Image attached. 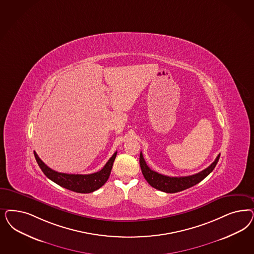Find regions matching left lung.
Wrapping results in <instances>:
<instances>
[{
  "label": "left lung",
  "mask_w": 254,
  "mask_h": 254,
  "mask_svg": "<svg viewBox=\"0 0 254 254\" xmlns=\"http://www.w3.org/2000/svg\"><path fill=\"white\" fill-rule=\"evenodd\" d=\"M220 155L221 154L217 156L216 160L213 162L212 164H210L207 168L204 169L203 171L191 176H187V177H168L151 170L146 164L142 152H140V167L144 178L146 179L147 183L150 186L164 192L174 193V192H179L186 189L190 188L204 180L205 177H207L210 173L212 172L216 164H218Z\"/></svg>",
  "instance_id": "left-lung-1"
}]
</instances>
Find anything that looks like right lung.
<instances>
[{
	"instance_id": "1",
	"label": "right lung",
	"mask_w": 254,
	"mask_h": 254,
	"mask_svg": "<svg viewBox=\"0 0 254 254\" xmlns=\"http://www.w3.org/2000/svg\"><path fill=\"white\" fill-rule=\"evenodd\" d=\"M36 162L41 168L43 173L61 187L73 190L79 193H90L99 188H101L107 182L112 166L114 164L115 158L117 156V151L112 157L108 160L106 165L98 172L89 174V175H75V174H65L52 170L47 164L42 161L41 159L33 151Z\"/></svg>"
}]
</instances>
